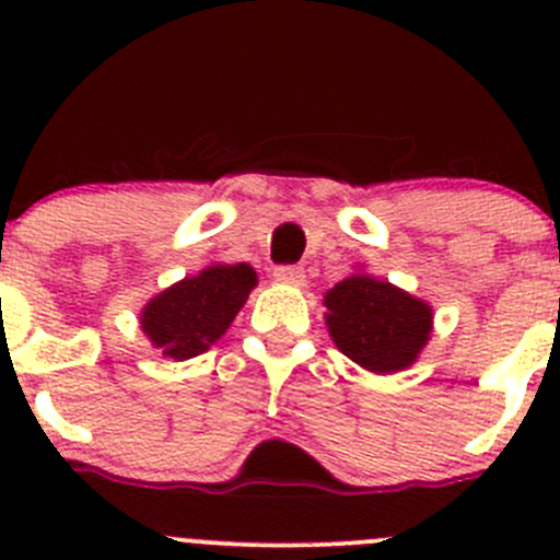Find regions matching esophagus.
<instances>
[{
	"mask_svg": "<svg viewBox=\"0 0 560 560\" xmlns=\"http://www.w3.org/2000/svg\"><path fill=\"white\" fill-rule=\"evenodd\" d=\"M273 279L284 281V284H303L306 281V270L301 265H276Z\"/></svg>",
	"mask_w": 560,
	"mask_h": 560,
	"instance_id": "obj_1",
	"label": "esophagus"
}]
</instances>
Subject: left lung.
Masks as SVG:
<instances>
[{"label":"left lung","instance_id":"left-lung-1","mask_svg":"<svg viewBox=\"0 0 560 560\" xmlns=\"http://www.w3.org/2000/svg\"><path fill=\"white\" fill-rule=\"evenodd\" d=\"M325 306L336 347L374 374H393L415 363L431 336L428 303L365 273L338 281L325 295Z\"/></svg>","mask_w":560,"mask_h":560}]
</instances>
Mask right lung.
Wrapping results in <instances>:
<instances>
[{
    "label": "right lung",
    "mask_w": 560,
    "mask_h": 560,
    "mask_svg": "<svg viewBox=\"0 0 560 560\" xmlns=\"http://www.w3.org/2000/svg\"><path fill=\"white\" fill-rule=\"evenodd\" d=\"M254 284L257 273L246 262L213 265L156 295L140 325L162 354L189 360L224 336Z\"/></svg>",
    "instance_id": "right-lung-1"
}]
</instances>
